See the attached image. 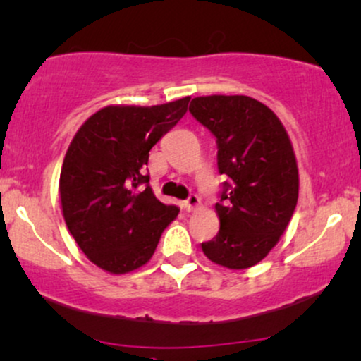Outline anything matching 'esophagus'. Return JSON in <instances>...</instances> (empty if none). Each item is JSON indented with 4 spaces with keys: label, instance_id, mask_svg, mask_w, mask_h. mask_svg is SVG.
Masks as SVG:
<instances>
[{
    "label": "esophagus",
    "instance_id": "34e87169",
    "mask_svg": "<svg viewBox=\"0 0 361 361\" xmlns=\"http://www.w3.org/2000/svg\"><path fill=\"white\" fill-rule=\"evenodd\" d=\"M202 205V202H200V197L198 195H195V193H192L190 195L188 198L185 200L183 202V207H185V210L186 212H193V210H197V208Z\"/></svg>",
    "mask_w": 361,
    "mask_h": 361
}]
</instances>
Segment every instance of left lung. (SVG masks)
<instances>
[{
  "label": "left lung",
  "instance_id": "left-lung-1",
  "mask_svg": "<svg viewBox=\"0 0 361 361\" xmlns=\"http://www.w3.org/2000/svg\"><path fill=\"white\" fill-rule=\"evenodd\" d=\"M190 112L216 139L227 176L215 205L220 230L202 249L212 262L247 269L272 250L298 203L299 175L288 133L274 112L247 95L195 97Z\"/></svg>",
  "mask_w": 361,
  "mask_h": 361
}]
</instances>
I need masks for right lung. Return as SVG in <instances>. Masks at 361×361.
<instances>
[{
	"label": "right lung",
	"instance_id": "right-lung-1",
	"mask_svg": "<svg viewBox=\"0 0 361 361\" xmlns=\"http://www.w3.org/2000/svg\"><path fill=\"white\" fill-rule=\"evenodd\" d=\"M188 102L104 107L68 146L60 171L65 224L90 262L111 274L145 266L180 212L154 197L146 164L151 147L185 116Z\"/></svg>",
	"mask_w": 361,
	"mask_h": 361
}]
</instances>
